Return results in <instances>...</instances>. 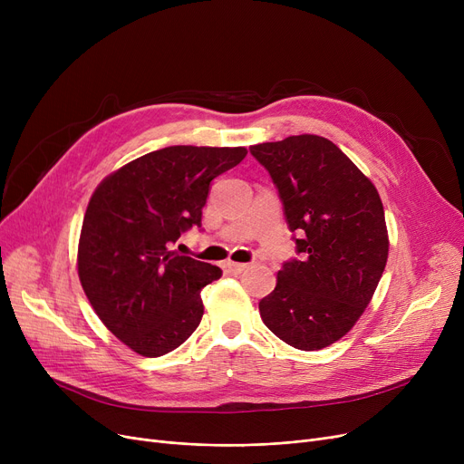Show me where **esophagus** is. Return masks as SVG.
<instances>
[{
    "label": "esophagus",
    "mask_w": 464,
    "mask_h": 464,
    "mask_svg": "<svg viewBox=\"0 0 464 464\" xmlns=\"http://www.w3.org/2000/svg\"><path fill=\"white\" fill-rule=\"evenodd\" d=\"M226 266H227V269H229L233 275H240V273H245V271L248 269L246 263H235V261H227Z\"/></svg>",
    "instance_id": "obj_1"
}]
</instances>
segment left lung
Here are the masks:
<instances>
[{"mask_svg": "<svg viewBox=\"0 0 464 464\" xmlns=\"http://www.w3.org/2000/svg\"><path fill=\"white\" fill-rule=\"evenodd\" d=\"M269 170L297 257L284 261L259 314L285 344L322 350L369 306L389 240L374 184L325 137L294 135L250 146Z\"/></svg>", "mask_w": 464, "mask_h": 464, "instance_id": "8db88e82", "label": "left lung"}]
</instances>
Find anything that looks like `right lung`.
<instances>
[{
  "mask_svg": "<svg viewBox=\"0 0 464 464\" xmlns=\"http://www.w3.org/2000/svg\"><path fill=\"white\" fill-rule=\"evenodd\" d=\"M246 149L167 146L118 169L93 191L79 240V278L107 329L144 357L179 348L203 318L216 265L173 245L201 227L210 182Z\"/></svg>",
  "mask_w": 464,
  "mask_h": 464,
  "instance_id": "right-lung-1",
  "label": "right lung"
}]
</instances>
